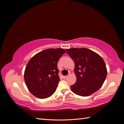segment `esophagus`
Instances as JSON below:
<instances>
[{
    "mask_svg": "<svg viewBox=\"0 0 124 124\" xmlns=\"http://www.w3.org/2000/svg\"><path fill=\"white\" fill-rule=\"evenodd\" d=\"M68 78V76H64V77H63V79H66V78Z\"/></svg>",
    "mask_w": 124,
    "mask_h": 124,
    "instance_id": "1",
    "label": "esophagus"
}]
</instances>
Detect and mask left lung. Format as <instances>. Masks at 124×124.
Returning <instances> with one entry per match:
<instances>
[{
	"instance_id": "left-lung-1",
	"label": "left lung",
	"mask_w": 124,
	"mask_h": 124,
	"mask_svg": "<svg viewBox=\"0 0 124 124\" xmlns=\"http://www.w3.org/2000/svg\"><path fill=\"white\" fill-rule=\"evenodd\" d=\"M75 63L74 72L77 81L70 88L81 96H88L102 86L107 75L104 60L101 56L88 48L82 47L66 49Z\"/></svg>"
}]
</instances>
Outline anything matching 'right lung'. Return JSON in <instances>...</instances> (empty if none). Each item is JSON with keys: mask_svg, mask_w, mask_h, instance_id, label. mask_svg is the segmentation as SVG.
I'll return each mask as SVG.
<instances>
[{"mask_svg": "<svg viewBox=\"0 0 124 124\" xmlns=\"http://www.w3.org/2000/svg\"><path fill=\"white\" fill-rule=\"evenodd\" d=\"M65 52L63 48H48L29 60L24 77L26 86L33 96L45 99L56 91L60 80L57 62Z\"/></svg>", "mask_w": 124, "mask_h": 124, "instance_id": "1", "label": "right lung"}]
</instances>
